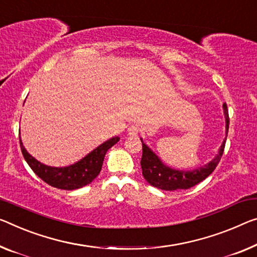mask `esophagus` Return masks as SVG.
<instances>
[{
    "label": "esophagus",
    "instance_id": "obj_1",
    "mask_svg": "<svg viewBox=\"0 0 257 257\" xmlns=\"http://www.w3.org/2000/svg\"><path fill=\"white\" fill-rule=\"evenodd\" d=\"M127 132H128V136L137 137L138 133H139V128H138L137 125H131V126H128Z\"/></svg>",
    "mask_w": 257,
    "mask_h": 257
}]
</instances>
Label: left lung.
I'll return each mask as SVG.
<instances>
[{"instance_id":"1","label":"left lung","mask_w":257,"mask_h":257,"mask_svg":"<svg viewBox=\"0 0 257 257\" xmlns=\"http://www.w3.org/2000/svg\"><path fill=\"white\" fill-rule=\"evenodd\" d=\"M223 111L225 117V139L220 145L218 154L210 162L204 164L203 167H199L193 170H178L170 168L165 165L159 156L154 153L147 145L142 142V157H141V169L142 175L147 183L152 186L163 189V191H176V189H187L207 178L209 175L216 169L217 164L219 163L220 157L223 155L225 142L228 132V110L226 104H223Z\"/></svg>"}]
</instances>
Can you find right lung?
<instances>
[{
    "label": "right lung",
    "instance_id": "add662e5",
    "mask_svg": "<svg viewBox=\"0 0 257 257\" xmlns=\"http://www.w3.org/2000/svg\"><path fill=\"white\" fill-rule=\"evenodd\" d=\"M118 141H119V137H113L111 139L104 141L95 149H93L92 152L76 163L68 165V167L57 168L46 165L35 160L24 147L21 137H19L24 159L30 165V168L33 170L35 175L40 177L45 183L50 185V186L65 189V191H72V189L84 187L92 183L101 171L105 153Z\"/></svg>",
    "mask_w": 257,
    "mask_h": 257
}]
</instances>
